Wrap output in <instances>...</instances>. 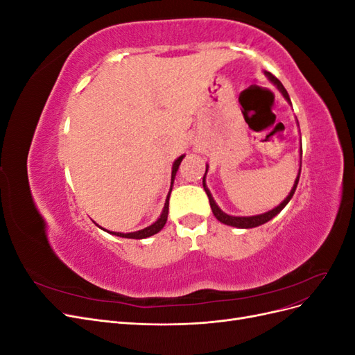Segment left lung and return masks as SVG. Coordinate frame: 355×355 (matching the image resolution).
<instances>
[{
  "mask_svg": "<svg viewBox=\"0 0 355 355\" xmlns=\"http://www.w3.org/2000/svg\"><path fill=\"white\" fill-rule=\"evenodd\" d=\"M266 75H268V78H270V80L277 85L278 90H280V92L283 93L284 98L290 102L288 93H287V90L284 89V85L280 83V80L275 78L271 72H266ZM206 173H207V168H206ZM206 173H204V178H206ZM299 176H300V168H299V173H297V178H296V180H295V185H293L292 191H290V194L286 197V200L280 204V206H277L275 209H272V210H270V211H266V213H263V214H257V216H247V218L230 216V214L223 213V211L218 207V204L214 202V200H213V197H211V194H210V191H209L207 187H206V180H204V178H202V187H204V191H206V194H207V197H209L210 207H211V211H213V214H214V218H216L219 222H222V223H225V225H230V227H237V228H254V227H259V225H262V223H266L268 220H271L274 216H277V214L280 213V211L286 207V204L290 201V198H292L293 194H295L296 187H297V182H299Z\"/></svg>",
  "mask_w": 355,
  "mask_h": 355,
  "instance_id": "obj_1",
  "label": "left lung"
}]
</instances>
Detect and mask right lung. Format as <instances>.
Returning a JSON list of instances; mask_svg holds the SVG:
<instances>
[{
	"mask_svg": "<svg viewBox=\"0 0 355 355\" xmlns=\"http://www.w3.org/2000/svg\"><path fill=\"white\" fill-rule=\"evenodd\" d=\"M185 155H180L175 163H173V170H171V185H173V180H175V176H176V171L179 168V164L180 161L184 159ZM168 198H170V192L167 196V200H166V204H164V210L163 213H161V216L158 218V220L155 223H153L151 227H148L145 230H141V231H136V232H128V234H123V232H110V234H114V235H118V237H123V239H135V240H142V239H146V237H151V235L159 232L161 230H163V227L167 222V214H168ZM106 231V230H105Z\"/></svg>",
	"mask_w": 355,
	"mask_h": 355,
	"instance_id": "right-lung-1",
	"label": "right lung"
}]
</instances>
